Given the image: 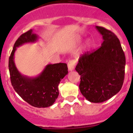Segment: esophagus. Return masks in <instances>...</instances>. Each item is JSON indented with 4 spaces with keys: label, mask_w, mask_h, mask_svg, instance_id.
<instances>
[{
    "label": "esophagus",
    "mask_w": 133,
    "mask_h": 133,
    "mask_svg": "<svg viewBox=\"0 0 133 133\" xmlns=\"http://www.w3.org/2000/svg\"><path fill=\"white\" fill-rule=\"evenodd\" d=\"M75 65H76V61L75 60H70L68 62V69H69V70H70V71L73 70L74 69H75Z\"/></svg>",
    "instance_id": "obj_1"
}]
</instances>
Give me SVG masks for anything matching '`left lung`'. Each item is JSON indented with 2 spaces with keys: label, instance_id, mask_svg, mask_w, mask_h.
<instances>
[{
  "label": "left lung",
  "instance_id": "obj_1",
  "mask_svg": "<svg viewBox=\"0 0 133 133\" xmlns=\"http://www.w3.org/2000/svg\"><path fill=\"white\" fill-rule=\"evenodd\" d=\"M96 28L103 36V43L97 50L82 55L75 70L81 75L82 95L97 103L109 100L121 89L126 59L117 36L104 27Z\"/></svg>",
  "mask_w": 133,
  "mask_h": 133
}]
</instances>
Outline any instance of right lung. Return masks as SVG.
Here are the masks:
<instances>
[{
  "mask_svg": "<svg viewBox=\"0 0 133 133\" xmlns=\"http://www.w3.org/2000/svg\"><path fill=\"white\" fill-rule=\"evenodd\" d=\"M37 39L38 36L32 29L20 36L15 42L9 57V69L12 85L20 97L35 107L45 108L52 105L58 98V86L68 74V67L66 63L49 64L35 78L21 75L14 62L16 48L24 43H35Z\"/></svg>",
  "mask_w": 133,
  "mask_h": 133,
  "instance_id": "right-lung-1",
  "label": "right lung"
}]
</instances>
